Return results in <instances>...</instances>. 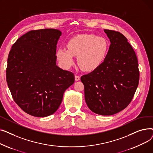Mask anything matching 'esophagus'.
<instances>
[{"label":"esophagus","instance_id":"esophagus-1","mask_svg":"<svg viewBox=\"0 0 153 153\" xmlns=\"http://www.w3.org/2000/svg\"><path fill=\"white\" fill-rule=\"evenodd\" d=\"M80 79H81V77L77 76V75H75V80H76V81H79Z\"/></svg>","mask_w":153,"mask_h":153}]
</instances>
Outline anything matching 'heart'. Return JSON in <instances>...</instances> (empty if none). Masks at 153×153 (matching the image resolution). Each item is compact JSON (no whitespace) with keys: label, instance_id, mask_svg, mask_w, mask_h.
I'll use <instances>...</instances> for the list:
<instances>
[{"label":"heart","instance_id":"heart-1","mask_svg":"<svg viewBox=\"0 0 153 153\" xmlns=\"http://www.w3.org/2000/svg\"><path fill=\"white\" fill-rule=\"evenodd\" d=\"M68 49L59 48L56 56L61 66L69 69L77 56V64L85 71H93L97 69L107 56L108 43L103 37L94 34H81L71 38L67 43Z\"/></svg>","mask_w":153,"mask_h":153}]
</instances>
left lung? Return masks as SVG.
Segmentation results:
<instances>
[{
	"label": "left lung",
	"mask_w": 153,
	"mask_h": 153,
	"mask_svg": "<svg viewBox=\"0 0 153 153\" xmlns=\"http://www.w3.org/2000/svg\"><path fill=\"white\" fill-rule=\"evenodd\" d=\"M110 39L105 60L81 80L86 104L101 115H111L125 108L131 101L139 83L138 59L126 38L119 32L104 30Z\"/></svg>",
	"instance_id": "1"
}]
</instances>
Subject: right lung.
<instances>
[{"mask_svg": "<svg viewBox=\"0 0 153 153\" xmlns=\"http://www.w3.org/2000/svg\"><path fill=\"white\" fill-rule=\"evenodd\" d=\"M62 32L46 28L28 31L13 45L6 79L12 97L26 113L45 117L58 109L74 75L56 65V47Z\"/></svg>", "mask_w": 153, "mask_h": 153, "instance_id": "1", "label": "right lung"}]
</instances>
